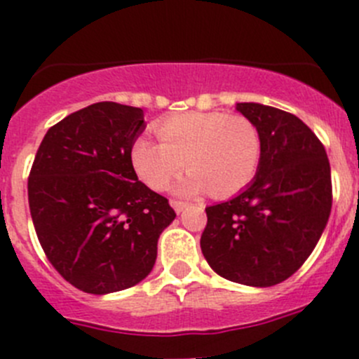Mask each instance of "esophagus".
Returning <instances> with one entry per match:
<instances>
[{"label":"esophagus","mask_w":359,"mask_h":359,"mask_svg":"<svg viewBox=\"0 0 359 359\" xmlns=\"http://www.w3.org/2000/svg\"><path fill=\"white\" fill-rule=\"evenodd\" d=\"M172 206H173V210H175L177 213H180L184 208H187V206H189V203L180 201V200H172Z\"/></svg>","instance_id":"34e87169"}]
</instances>
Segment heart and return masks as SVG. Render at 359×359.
I'll list each match as a JSON object with an SVG mask.
<instances>
[{
  "label": "heart",
  "instance_id": "1",
  "mask_svg": "<svg viewBox=\"0 0 359 359\" xmlns=\"http://www.w3.org/2000/svg\"><path fill=\"white\" fill-rule=\"evenodd\" d=\"M161 144L139 137L130 149L133 172L149 189L163 191L184 166L189 175L177 191H210L217 198L240 193L257 175L262 139L252 119L226 112H182L154 125Z\"/></svg>",
  "mask_w": 359,
  "mask_h": 359
}]
</instances>
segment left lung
<instances>
[{
	"label": "left lung",
	"instance_id": "left-lung-1",
	"mask_svg": "<svg viewBox=\"0 0 359 359\" xmlns=\"http://www.w3.org/2000/svg\"><path fill=\"white\" fill-rule=\"evenodd\" d=\"M236 109L259 128L262 159L243 193L205 208L201 252L226 280L273 287L299 271L323 234L332 210L330 161L295 114L253 102Z\"/></svg>",
	"mask_w": 359,
	"mask_h": 359
}]
</instances>
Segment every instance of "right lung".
Listing matches in <instances>:
<instances>
[{"label": "right lung", "instance_id": "obj_1", "mask_svg": "<svg viewBox=\"0 0 359 359\" xmlns=\"http://www.w3.org/2000/svg\"><path fill=\"white\" fill-rule=\"evenodd\" d=\"M142 130L139 107L97 102L66 116L39 144L27 180L32 224L46 259L78 290L102 295L142 281L175 219L130 163Z\"/></svg>", "mask_w": 359, "mask_h": 359}]
</instances>
